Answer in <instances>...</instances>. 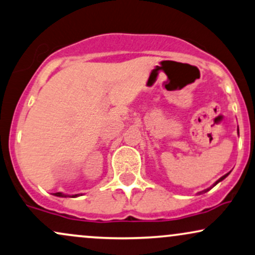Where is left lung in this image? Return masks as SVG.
Instances as JSON below:
<instances>
[{"label": "left lung", "mask_w": 255, "mask_h": 255, "mask_svg": "<svg viewBox=\"0 0 255 255\" xmlns=\"http://www.w3.org/2000/svg\"><path fill=\"white\" fill-rule=\"evenodd\" d=\"M238 132H239V128H238ZM228 175H229V172H228V174H226V175H224V176H222V177H221V178H219V180H218V181H216L214 184H213V187H215V185H216V184H218V183H219V182H221L222 180H225V178H226V177H227V176H228ZM213 187H210V188H208V189H206V190H202V191H200V193H199V194H202V193H207V191H208V190H210V189H212V188H213Z\"/></svg>", "instance_id": "8db88e82"}]
</instances>
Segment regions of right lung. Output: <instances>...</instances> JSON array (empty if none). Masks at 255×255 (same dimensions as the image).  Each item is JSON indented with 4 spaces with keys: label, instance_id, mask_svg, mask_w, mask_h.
Segmentation results:
<instances>
[{
    "label": "right lung",
    "instance_id": "add662e5",
    "mask_svg": "<svg viewBox=\"0 0 255 255\" xmlns=\"http://www.w3.org/2000/svg\"><path fill=\"white\" fill-rule=\"evenodd\" d=\"M53 195H55V196H59V197H77V196H79V194H77V195H66V194H62V193H55V194H53Z\"/></svg>",
    "mask_w": 255,
    "mask_h": 255
}]
</instances>
